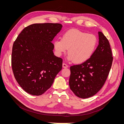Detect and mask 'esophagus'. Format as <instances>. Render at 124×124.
Listing matches in <instances>:
<instances>
[{"mask_svg": "<svg viewBox=\"0 0 124 124\" xmlns=\"http://www.w3.org/2000/svg\"><path fill=\"white\" fill-rule=\"evenodd\" d=\"M62 67H63V68H67V67H68V65L66 64V63L63 62L62 63Z\"/></svg>", "mask_w": 124, "mask_h": 124, "instance_id": "34e87169", "label": "esophagus"}]
</instances>
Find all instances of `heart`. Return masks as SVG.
I'll return each mask as SVG.
<instances>
[{
	"label": "heart",
	"mask_w": 124,
	"mask_h": 124,
	"mask_svg": "<svg viewBox=\"0 0 124 124\" xmlns=\"http://www.w3.org/2000/svg\"><path fill=\"white\" fill-rule=\"evenodd\" d=\"M98 44L96 35L72 29L62 35V39H56L54 48L59 55L65 53L69 48L68 59L80 63L87 61L94 53Z\"/></svg>",
	"instance_id": "heart-1"
}]
</instances>
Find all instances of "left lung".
<instances>
[{
  "mask_svg": "<svg viewBox=\"0 0 124 124\" xmlns=\"http://www.w3.org/2000/svg\"><path fill=\"white\" fill-rule=\"evenodd\" d=\"M98 35L99 44L91 58L70 67V88L81 98H89L100 91L112 66L113 57L109 42L102 32Z\"/></svg>",
  "mask_w": 124,
  "mask_h": 124,
  "instance_id": "obj_1",
  "label": "left lung"
}]
</instances>
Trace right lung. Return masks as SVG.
I'll return each instance as SVG.
<instances>
[{
  "mask_svg": "<svg viewBox=\"0 0 124 124\" xmlns=\"http://www.w3.org/2000/svg\"><path fill=\"white\" fill-rule=\"evenodd\" d=\"M62 27L59 23L33 24L24 28L14 41L11 55L13 74L29 94H43L62 69V59L54 55L52 43Z\"/></svg>",
  "mask_w": 124,
  "mask_h": 124,
  "instance_id": "1",
  "label": "right lung"
}]
</instances>
